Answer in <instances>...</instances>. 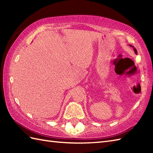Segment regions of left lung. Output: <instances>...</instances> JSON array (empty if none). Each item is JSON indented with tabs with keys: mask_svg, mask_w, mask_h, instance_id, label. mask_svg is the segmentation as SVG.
Segmentation results:
<instances>
[{
	"mask_svg": "<svg viewBox=\"0 0 153 153\" xmlns=\"http://www.w3.org/2000/svg\"><path fill=\"white\" fill-rule=\"evenodd\" d=\"M129 45V46H130V47H133V48H134V52H135V53L136 54H137V50H136V48H135L134 47H133L131 45Z\"/></svg>",
	"mask_w": 153,
	"mask_h": 153,
	"instance_id": "left-lung-1",
	"label": "left lung"
}]
</instances>
